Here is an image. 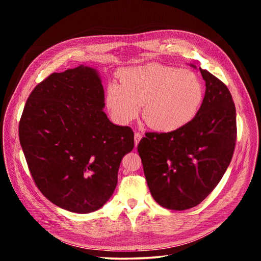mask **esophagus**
<instances>
[{"instance_id": "34e87169", "label": "esophagus", "mask_w": 261, "mask_h": 261, "mask_svg": "<svg viewBox=\"0 0 261 261\" xmlns=\"http://www.w3.org/2000/svg\"><path fill=\"white\" fill-rule=\"evenodd\" d=\"M141 138H143V135H141L140 133H135V145L136 146L139 144V141H140Z\"/></svg>"}]
</instances>
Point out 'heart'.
I'll use <instances>...</instances> for the list:
<instances>
[{"instance_id":"heart-1","label":"heart","mask_w":261,"mask_h":261,"mask_svg":"<svg viewBox=\"0 0 261 261\" xmlns=\"http://www.w3.org/2000/svg\"><path fill=\"white\" fill-rule=\"evenodd\" d=\"M120 82L108 86L106 101L123 124L136 118L144 105L148 126L162 133L176 132L194 120L203 101V86L194 72L160 63L125 68Z\"/></svg>"}]
</instances>
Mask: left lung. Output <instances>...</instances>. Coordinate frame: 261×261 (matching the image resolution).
I'll return each instance as SVG.
<instances>
[{
	"instance_id": "left-lung-1",
	"label": "left lung",
	"mask_w": 261,
	"mask_h": 261,
	"mask_svg": "<svg viewBox=\"0 0 261 261\" xmlns=\"http://www.w3.org/2000/svg\"><path fill=\"white\" fill-rule=\"evenodd\" d=\"M199 70L206 92L198 114L179 130L147 133L137 147L151 196L172 210L193 208L206 198L230 165L236 143L230 90L208 70Z\"/></svg>"
}]
</instances>
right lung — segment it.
I'll return each mask as SVG.
<instances>
[{
    "instance_id": "1",
    "label": "right lung",
    "mask_w": 261,
    "mask_h": 261,
    "mask_svg": "<svg viewBox=\"0 0 261 261\" xmlns=\"http://www.w3.org/2000/svg\"><path fill=\"white\" fill-rule=\"evenodd\" d=\"M103 108L101 78L84 65L51 74L23 108L19 140L31 176L44 197L70 212L103 206L134 148L132 128L110 122Z\"/></svg>"
}]
</instances>
